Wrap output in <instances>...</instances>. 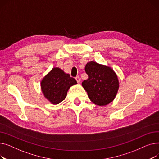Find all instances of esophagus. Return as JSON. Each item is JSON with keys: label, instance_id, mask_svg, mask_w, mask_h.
<instances>
[{"label": "esophagus", "instance_id": "obj_1", "mask_svg": "<svg viewBox=\"0 0 159 159\" xmlns=\"http://www.w3.org/2000/svg\"><path fill=\"white\" fill-rule=\"evenodd\" d=\"M75 79H76V80H77V82L78 83H80V80H81L80 77H79V76H77L76 78H75Z\"/></svg>", "mask_w": 159, "mask_h": 159}]
</instances>
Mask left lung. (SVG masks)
I'll return each instance as SVG.
<instances>
[{
    "label": "left lung",
    "instance_id": "obj_1",
    "mask_svg": "<svg viewBox=\"0 0 159 159\" xmlns=\"http://www.w3.org/2000/svg\"><path fill=\"white\" fill-rule=\"evenodd\" d=\"M88 79L82 86L87 91L90 101L98 106H106L115 99L119 88L117 75L110 66L94 61L85 66Z\"/></svg>",
    "mask_w": 159,
    "mask_h": 159
}]
</instances>
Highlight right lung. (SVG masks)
I'll return each mask as SVG.
<instances>
[{
  "label": "right lung",
  "mask_w": 159,
  "mask_h": 159,
  "mask_svg": "<svg viewBox=\"0 0 159 159\" xmlns=\"http://www.w3.org/2000/svg\"><path fill=\"white\" fill-rule=\"evenodd\" d=\"M75 79L59 68H53L40 82L44 97L52 104H58L66 98L71 86L77 84Z\"/></svg>",
  "instance_id": "add662e5"
}]
</instances>
